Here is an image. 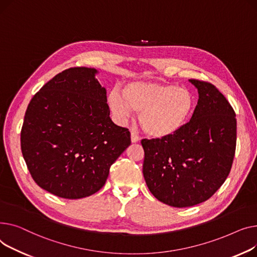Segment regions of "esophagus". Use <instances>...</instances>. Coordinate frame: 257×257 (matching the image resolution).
Here are the masks:
<instances>
[{
	"mask_svg": "<svg viewBox=\"0 0 257 257\" xmlns=\"http://www.w3.org/2000/svg\"><path fill=\"white\" fill-rule=\"evenodd\" d=\"M131 139H132L133 143H137V142L140 141L139 136L136 134V133H134V132H132V134H131Z\"/></svg>",
	"mask_w": 257,
	"mask_h": 257,
	"instance_id": "obj_1",
	"label": "esophagus"
}]
</instances>
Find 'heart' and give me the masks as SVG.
Segmentation results:
<instances>
[{"mask_svg":"<svg viewBox=\"0 0 257 257\" xmlns=\"http://www.w3.org/2000/svg\"><path fill=\"white\" fill-rule=\"evenodd\" d=\"M108 103L119 120H124L133 112L139 113L142 130L150 137L165 139L176 135L190 121L196 96L187 87L138 81L125 84L121 95L113 90Z\"/></svg>","mask_w":257,"mask_h":257,"instance_id":"heart-1","label":"heart"}]
</instances>
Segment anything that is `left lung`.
<instances>
[{
  "instance_id": "left-lung-1",
  "label": "left lung",
  "mask_w": 257,
  "mask_h": 257,
  "mask_svg": "<svg viewBox=\"0 0 257 257\" xmlns=\"http://www.w3.org/2000/svg\"><path fill=\"white\" fill-rule=\"evenodd\" d=\"M199 99L187 125L165 139H143V175L161 202L174 207L199 204L227 178L236 146V119L231 104L214 86L190 80Z\"/></svg>"
}]
</instances>
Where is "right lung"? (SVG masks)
<instances>
[{
  "label": "right lung",
  "mask_w": 257,
  "mask_h": 257,
  "mask_svg": "<svg viewBox=\"0 0 257 257\" xmlns=\"http://www.w3.org/2000/svg\"><path fill=\"white\" fill-rule=\"evenodd\" d=\"M96 69L72 67L43 85L30 101L21 147L34 182L58 197L99 191L111 165L131 145V133L110 118Z\"/></svg>",
  "instance_id": "add662e5"
}]
</instances>
